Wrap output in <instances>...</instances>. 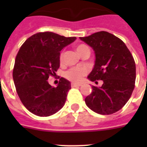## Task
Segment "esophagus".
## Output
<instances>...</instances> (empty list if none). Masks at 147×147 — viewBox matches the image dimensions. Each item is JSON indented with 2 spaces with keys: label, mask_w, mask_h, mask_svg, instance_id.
<instances>
[{
  "label": "esophagus",
  "mask_w": 147,
  "mask_h": 147,
  "mask_svg": "<svg viewBox=\"0 0 147 147\" xmlns=\"http://www.w3.org/2000/svg\"><path fill=\"white\" fill-rule=\"evenodd\" d=\"M71 87H73V88H75V87H79V86H81V85H82V84H79V83L72 82L71 84Z\"/></svg>",
  "instance_id": "esophagus-1"
}]
</instances>
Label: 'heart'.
I'll return each instance as SVG.
<instances>
[{"instance_id":"b5f03b06","label":"heart","mask_w":147,"mask_h":147,"mask_svg":"<svg viewBox=\"0 0 147 147\" xmlns=\"http://www.w3.org/2000/svg\"><path fill=\"white\" fill-rule=\"evenodd\" d=\"M85 49H89L88 47L85 45L81 44L78 45V47H76V50L80 54L82 52H83ZM63 56H64V53H62L60 55V60L62 61L63 59ZM88 73V69L85 67H74L72 69H69V71L65 73V77L68 79L74 82H78L82 79L83 76H85Z\"/></svg>"}]
</instances>
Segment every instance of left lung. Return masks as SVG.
I'll return each mask as SVG.
<instances>
[{
  "instance_id": "obj_1",
  "label": "left lung",
  "mask_w": 147,
  "mask_h": 147,
  "mask_svg": "<svg viewBox=\"0 0 147 147\" xmlns=\"http://www.w3.org/2000/svg\"><path fill=\"white\" fill-rule=\"evenodd\" d=\"M79 38L92 47L95 55L94 68L88 78L95 83L103 81L101 87L92 86L85 104L98 114H114L125 105L134 89V57L121 39L106 31Z\"/></svg>"
}]
</instances>
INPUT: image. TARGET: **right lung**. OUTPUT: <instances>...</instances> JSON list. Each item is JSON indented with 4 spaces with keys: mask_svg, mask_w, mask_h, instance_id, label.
<instances>
[{
    "mask_svg": "<svg viewBox=\"0 0 147 147\" xmlns=\"http://www.w3.org/2000/svg\"><path fill=\"white\" fill-rule=\"evenodd\" d=\"M76 40L52 32L36 33L24 42L15 59L13 78L17 94L29 111L40 117L64 106L71 83L61 78L57 87L48 82L60 65V51Z\"/></svg>",
    "mask_w": 147,
    "mask_h": 147,
    "instance_id": "add662e5",
    "label": "right lung"
}]
</instances>
